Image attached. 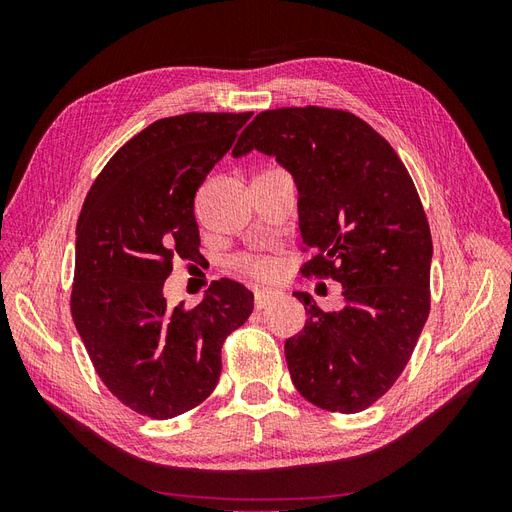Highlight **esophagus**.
Returning a JSON list of instances; mask_svg holds the SVG:
<instances>
[{"label":"esophagus","instance_id":"1","mask_svg":"<svg viewBox=\"0 0 512 512\" xmlns=\"http://www.w3.org/2000/svg\"><path fill=\"white\" fill-rule=\"evenodd\" d=\"M275 299H277V290H271V288L256 290V297H254L256 309H265V307L271 305Z\"/></svg>","mask_w":512,"mask_h":512}]
</instances>
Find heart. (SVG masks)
I'll return each mask as SVG.
<instances>
[{
  "mask_svg": "<svg viewBox=\"0 0 512 512\" xmlns=\"http://www.w3.org/2000/svg\"><path fill=\"white\" fill-rule=\"evenodd\" d=\"M239 265L243 271H247L254 277H265L273 271V262L267 258V256H258V254H252V256H243L239 260Z\"/></svg>",
  "mask_w": 512,
  "mask_h": 512,
  "instance_id": "heart-1",
  "label": "heart"
}]
</instances>
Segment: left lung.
<instances>
[{
  "instance_id": "obj_1",
  "label": "left lung",
  "mask_w": 512,
  "mask_h": 512,
  "mask_svg": "<svg viewBox=\"0 0 512 512\" xmlns=\"http://www.w3.org/2000/svg\"><path fill=\"white\" fill-rule=\"evenodd\" d=\"M273 156L299 192V230L312 260L305 275H331L346 305L307 312L286 339L292 384L314 406L354 414L401 376L429 316L431 232L395 149L363 119L333 108L258 113L232 149Z\"/></svg>"
}]
</instances>
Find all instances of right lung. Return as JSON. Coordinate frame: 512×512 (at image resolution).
<instances>
[{"label": "right lung", "mask_w": 512, "mask_h": 512, "mask_svg": "<svg viewBox=\"0 0 512 512\" xmlns=\"http://www.w3.org/2000/svg\"><path fill=\"white\" fill-rule=\"evenodd\" d=\"M250 117L153 121L108 160L76 222V331L106 389L160 421L211 395L224 339L254 309V294L232 280L215 282L192 309L164 297L173 260L200 256L196 190Z\"/></svg>", "instance_id": "right-lung-1"}]
</instances>
